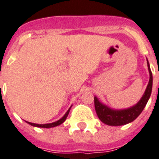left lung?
Wrapping results in <instances>:
<instances>
[{
  "label": "left lung",
  "instance_id": "1",
  "mask_svg": "<svg viewBox=\"0 0 159 159\" xmlns=\"http://www.w3.org/2000/svg\"><path fill=\"white\" fill-rule=\"evenodd\" d=\"M147 64H148L149 73V84L147 86L146 90L144 91L143 96L135 105L126 109H120V110L116 109L115 110V109H110L105 104H102L96 96L94 97L95 109L97 116L100 121L104 122V124L115 126L126 125L129 122H133L141 113L150 97L151 92H152V86H153V75H152V72L150 70L148 60H147Z\"/></svg>",
  "mask_w": 159,
  "mask_h": 159
}]
</instances>
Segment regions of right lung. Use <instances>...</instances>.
<instances>
[{
    "instance_id": "add662e5",
    "label": "right lung",
    "mask_w": 159,
    "mask_h": 159,
    "mask_svg": "<svg viewBox=\"0 0 159 159\" xmlns=\"http://www.w3.org/2000/svg\"><path fill=\"white\" fill-rule=\"evenodd\" d=\"M71 108H69L68 111H67V113H65L64 115V117L60 118L59 120H58L57 122H52V123H47V124H37V123H33V122H27L28 124H30L31 126H37V127H43V128H50V127H55V126H57L59 125L62 124L63 122L66 120L67 117H68V113H69V111H70Z\"/></svg>"
}]
</instances>
